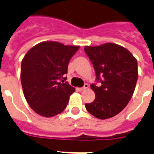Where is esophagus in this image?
I'll use <instances>...</instances> for the list:
<instances>
[{
	"instance_id": "1",
	"label": "esophagus",
	"mask_w": 154,
	"mask_h": 154,
	"mask_svg": "<svg viewBox=\"0 0 154 154\" xmlns=\"http://www.w3.org/2000/svg\"><path fill=\"white\" fill-rule=\"evenodd\" d=\"M88 88H89V85L85 83V84L84 85V86L82 87V88H77V90H78V91H83V90L88 89Z\"/></svg>"
}]
</instances>
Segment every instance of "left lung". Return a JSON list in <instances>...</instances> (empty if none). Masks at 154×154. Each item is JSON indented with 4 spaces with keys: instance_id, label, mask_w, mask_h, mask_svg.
Instances as JSON below:
<instances>
[{
    "instance_id": "obj_1",
    "label": "left lung",
    "mask_w": 154,
    "mask_h": 154,
    "mask_svg": "<svg viewBox=\"0 0 154 154\" xmlns=\"http://www.w3.org/2000/svg\"><path fill=\"white\" fill-rule=\"evenodd\" d=\"M86 55L96 72L92 84L94 101L85 104L87 111L99 119H108L118 114L129 103L138 77L137 61L124 47L113 43L99 46H85Z\"/></svg>"
}]
</instances>
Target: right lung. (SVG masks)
Instances as JSON below:
<instances>
[{"mask_svg":"<svg viewBox=\"0 0 154 154\" xmlns=\"http://www.w3.org/2000/svg\"><path fill=\"white\" fill-rule=\"evenodd\" d=\"M79 46L44 42L27 52L21 62L20 81L29 106L41 116L53 117L65 109L70 95L75 91L68 82L70 59ZM63 81V80H62Z\"/></svg>","mask_w":154,"mask_h":154,"instance_id":"1","label":"right lung"}]
</instances>
